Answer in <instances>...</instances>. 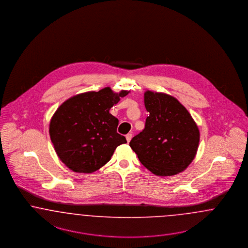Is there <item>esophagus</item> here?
<instances>
[{
    "instance_id": "34e87169",
    "label": "esophagus",
    "mask_w": 248,
    "mask_h": 248,
    "mask_svg": "<svg viewBox=\"0 0 248 248\" xmlns=\"http://www.w3.org/2000/svg\"><path fill=\"white\" fill-rule=\"evenodd\" d=\"M125 138H126V140H127V142L129 143L131 141V139H132V134H127Z\"/></svg>"
}]
</instances>
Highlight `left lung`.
<instances>
[{
	"instance_id": "obj_1",
	"label": "left lung",
	"mask_w": 248,
	"mask_h": 248,
	"mask_svg": "<svg viewBox=\"0 0 248 248\" xmlns=\"http://www.w3.org/2000/svg\"><path fill=\"white\" fill-rule=\"evenodd\" d=\"M144 103L149 112L145 128L129 145L155 175H175L196 157L200 139L198 125L186 107L170 95L148 90Z\"/></svg>"
}]
</instances>
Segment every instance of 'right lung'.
Here are the masks:
<instances>
[{"mask_svg": "<svg viewBox=\"0 0 248 248\" xmlns=\"http://www.w3.org/2000/svg\"><path fill=\"white\" fill-rule=\"evenodd\" d=\"M130 91L107 87L66 99L52 115L50 140L56 154L75 172L91 173L104 166L116 148L126 143L117 133L119 121L110 108Z\"/></svg>", "mask_w": 248, "mask_h": 248, "instance_id": "1", "label": "right lung"}]
</instances>
